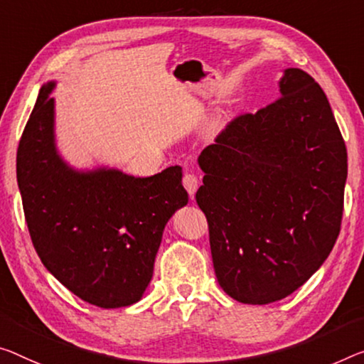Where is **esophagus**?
Returning a JSON list of instances; mask_svg holds the SVG:
<instances>
[{"label":"esophagus","instance_id":"esophagus-1","mask_svg":"<svg viewBox=\"0 0 364 364\" xmlns=\"http://www.w3.org/2000/svg\"><path fill=\"white\" fill-rule=\"evenodd\" d=\"M182 183H183V187H186V190L188 192L190 198H193V195H195V192H197V188H198V178H197V176H195V174H183Z\"/></svg>","mask_w":364,"mask_h":364}]
</instances>
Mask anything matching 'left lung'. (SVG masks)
Listing matches in <instances>:
<instances>
[{"instance_id":"obj_1","label":"left lung","mask_w":364,"mask_h":364,"mask_svg":"<svg viewBox=\"0 0 364 364\" xmlns=\"http://www.w3.org/2000/svg\"><path fill=\"white\" fill-rule=\"evenodd\" d=\"M197 203L220 287L244 304L287 298L323 264L343 216L346 148L314 77L284 70L279 97L201 151Z\"/></svg>"}]
</instances>
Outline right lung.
Listing matches in <instances>:
<instances>
[{
	"instance_id": "1",
	"label": "right lung",
	"mask_w": 364,
	"mask_h": 364,
	"mask_svg": "<svg viewBox=\"0 0 364 364\" xmlns=\"http://www.w3.org/2000/svg\"><path fill=\"white\" fill-rule=\"evenodd\" d=\"M53 86L38 92L16 158L32 244L77 298L104 309L130 306L153 278L166 223L188 201L182 167L151 177L73 171L55 149Z\"/></svg>"
}]
</instances>
